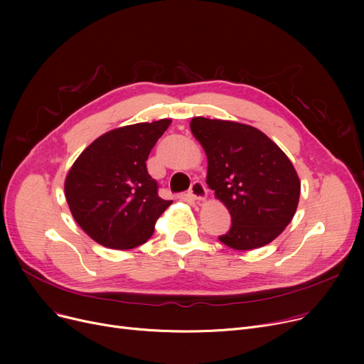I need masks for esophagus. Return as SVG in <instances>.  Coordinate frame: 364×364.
I'll list each match as a JSON object with an SVG mask.
<instances>
[{"label": "esophagus", "instance_id": "34e87169", "mask_svg": "<svg viewBox=\"0 0 364 364\" xmlns=\"http://www.w3.org/2000/svg\"><path fill=\"white\" fill-rule=\"evenodd\" d=\"M188 195L196 200H205L208 196V190L202 181H195L192 186H190Z\"/></svg>", "mask_w": 364, "mask_h": 364}]
</instances>
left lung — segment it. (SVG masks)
I'll return each instance as SVG.
<instances>
[{"instance_id": "8db88e82", "label": "left lung", "mask_w": 364, "mask_h": 364, "mask_svg": "<svg viewBox=\"0 0 364 364\" xmlns=\"http://www.w3.org/2000/svg\"><path fill=\"white\" fill-rule=\"evenodd\" d=\"M190 129L206 153V183L232 215L230 230L218 239L236 251L274 240L292 221L301 193L289 158L251 125L198 117Z\"/></svg>"}]
</instances>
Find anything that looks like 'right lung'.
Returning a JSON list of instances; mask_svg holds the SVG:
<instances>
[{
	"label": "right lung",
	"mask_w": 364,
	"mask_h": 364,
	"mask_svg": "<svg viewBox=\"0 0 364 364\" xmlns=\"http://www.w3.org/2000/svg\"><path fill=\"white\" fill-rule=\"evenodd\" d=\"M169 124L171 119H161L112 129L94 140L69 169L66 200L92 240L124 251L153 235L172 200L159 198L146 161Z\"/></svg>",
	"instance_id": "1"
}]
</instances>
